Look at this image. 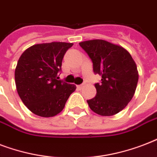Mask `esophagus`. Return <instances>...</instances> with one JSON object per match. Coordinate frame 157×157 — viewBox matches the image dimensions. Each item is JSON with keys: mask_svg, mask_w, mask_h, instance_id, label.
<instances>
[{"mask_svg": "<svg viewBox=\"0 0 157 157\" xmlns=\"http://www.w3.org/2000/svg\"><path fill=\"white\" fill-rule=\"evenodd\" d=\"M83 86H84V84H82V85H78V86H76V87H77V89H78V90H81V88H82Z\"/></svg>", "mask_w": 157, "mask_h": 157, "instance_id": "1", "label": "esophagus"}]
</instances>
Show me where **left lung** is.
<instances>
[{
  "mask_svg": "<svg viewBox=\"0 0 157 157\" xmlns=\"http://www.w3.org/2000/svg\"><path fill=\"white\" fill-rule=\"evenodd\" d=\"M79 45L92 60L94 72L102 76L101 83L94 85L95 97L87 100L89 106L100 116L117 114L130 102L136 90L135 62L125 49L107 40H86Z\"/></svg>",
  "mask_w": 157,
  "mask_h": 157,
  "instance_id": "left-lung-1",
  "label": "left lung"
}]
</instances>
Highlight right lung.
<instances>
[{
	"label": "right lung",
	"instance_id": "1",
	"mask_svg": "<svg viewBox=\"0 0 157 157\" xmlns=\"http://www.w3.org/2000/svg\"><path fill=\"white\" fill-rule=\"evenodd\" d=\"M72 43L37 44L24 51L16 66V89L26 107L42 117L56 116L76 86L58 80L62 61Z\"/></svg>",
	"mask_w": 157,
	"mask_h": 157
}]
</instances>
